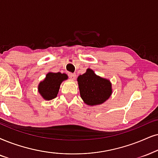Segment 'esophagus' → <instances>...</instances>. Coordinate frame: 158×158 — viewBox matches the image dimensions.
<instances>
[{"label":"esophagus","mask_w":158,"mask_h":158,"mask_svg":"<svg viewBox=\"0 0 158 158\" xmlns=\"http://www.w3.org/2000/svg\"><path fill=\"white\" fill-rule=\"evenodd\" d=\"M68 75H69L70 79H75V78L77 77L76 73H68Z\"/></svg>","instance_id":"obj_1"}]
</instances>
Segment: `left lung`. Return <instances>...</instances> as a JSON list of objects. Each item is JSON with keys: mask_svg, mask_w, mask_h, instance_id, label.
<instances>
[{"mask_svg": "<svg viewBox=\"0 0 158 158\" xmlns=\"http://www.w3.org/2000/svg\"><path fill=\"white\" fill-rule=\"evenodd\" d=\"M77 81L81 98L86 104H101L110 97V81L95 75L93 70L87 69V72L79 76Z\"/></svg>", "mask_w": 158, "mask_h": 158, "instance_id": "8db88e82", "label": "left lung"}]
</instances>
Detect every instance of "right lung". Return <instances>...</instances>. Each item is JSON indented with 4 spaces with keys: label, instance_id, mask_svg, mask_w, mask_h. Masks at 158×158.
<instances>
[{
    "label": "right lung",
    "instance_id": "obj_1",
    "mask_svg": "<svg viewBox=\"0 0 158 158\" xmlns=\"http://www.w3.org/2000/svg\"><path fill=\"white\" fill-rule=\"evenodd\" d=\"M68 79V76L61 73H49L45 79L39 85V92L45 100L55 98L58 93L60 86L63 80Z\"/></svg>",
    "mask_w": 158,
    "mask_h": 158
}]
</instances>
